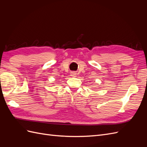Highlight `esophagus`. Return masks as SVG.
<instances>
[{
	"label": "esophagus",
	"instance_id": "obj_1",
	"mask_svg": "<svg viewBox=\"0 0 147 147\" xmlns=\"http://www.w3.org/2000/svg\"><path fill=\"white\" fill-rule=\"evenodd\" d=\"M76 75H77V73L75 72H71V76H72L73 77H76Z\"/></svg>",
	"mask_w": 147,
	"mask_h": 147
}]
</instances>
